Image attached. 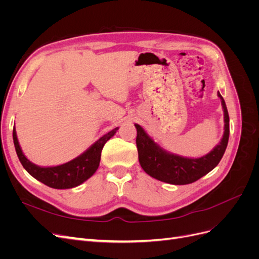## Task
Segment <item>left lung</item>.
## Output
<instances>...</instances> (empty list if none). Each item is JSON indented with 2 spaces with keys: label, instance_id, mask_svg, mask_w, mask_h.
Returning a JSON list of instances; mask_svg holds the SVG:
<instances>
[{
  "label": "left lung",
  "instance_id": "obj_1",
  "mask_svg": "<svg viewBox=\"0 0 259 259\" xmlns=\"http://www.w3.org/2000/svg\"><path fill=\"white\" fill-rule=\"evenodd\" d=\"M217 95L221 98L224 109V135L221 143L201 158H186L164 150L139 124H135L138 160L148 175L171 185H187L197 182L218 165L228 145L229 114L221 93L218 92Z\"/></svg>",
  "mask_w": 259,
  "mask_h": 259
}]
</instances>
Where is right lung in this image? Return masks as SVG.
<instances>
[{"instance_id": "add662e5", "label": "right lung", "mask_w": 259, "mask_h": 259, "mask_svg": "<svg viewBox=\"0 0 259 259\" xmlns=\"http://www.w3.org/2000/svg\"><path fill=\"white\" fill-rule=\"evenodd\" d=\"M119 127L107 133L106 135L100 137L96 143H94L88 150L80 154L77 158L69 161L65 164L57 166L43 167L35 165L34 163L29 161L23 154L19 146L16 130H13V139L18 159L28 173L37 179L38 182L49 186L54 189H70L76 186H80L85 180L94 175L97 170L100 162L101 150L105 144L110 139Z\"/></svg>"}]
</instances>
